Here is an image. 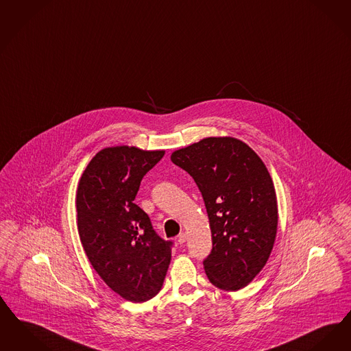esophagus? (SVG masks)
<instances>
[{
  "mask_svg": "<svg viewBox=\"0 0 351 351\" xmlns=\"http://www.w3.org/2000/svg\"><path fill=\"white\" fill-rule=\"evenodd\" d=\"M178 241H179V244H184L185 241H186V235L182 232V234H180L179 237H178Z\"/></svg>",
  "mask_w": 351,
  "mask_h": 351,
  "instance_id": "esophagus-1",
  "label": "esophagus"
}]
</instances>
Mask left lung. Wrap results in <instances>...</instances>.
Instances as JSON below:
<instances>
[{
    "label": "left lung",
    "mask_w": 351,
    "mask_h": 351,
    "mask_svg": "<svg viewBox=\"0 0 351 351\" xmlns=\"http://www.w3.org/2000/svg\"><path fill=\"white\" fill-rule=\"evenodd\" d=\"M202 195L213 250L208 278L226 291L247 286L265 267L274 245L278 209L271 178L252 149L232 137H209L173 152Z\"/></svg>",
    "instance_id": "1"
}]
</instances>
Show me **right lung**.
Instances as JSON below:
<instances>
[{
	"mask_svg": "<svg viewBox=\"0 0 351 351\" xmlns=\"http://www.w3.org/2000/svg\"><path fill=\"white\" fill-rule=\"evenodd\" d=\"M116 146L100 150L77 191V225L84 252L100 278L129 302H146L163 286L172 241L160 238L134 204L141 180L163 158Z\"/></svg>",
	"mask_w": 351,
	"mask_h": 351,
	"instance_id": "obj_1",
	"label": "right lung"
}]
</instances>
